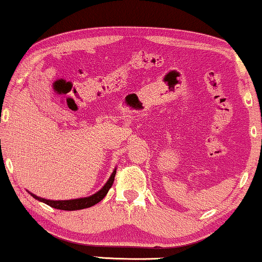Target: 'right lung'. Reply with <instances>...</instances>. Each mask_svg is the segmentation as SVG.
<instances>
[{
    "instance_id": "obj_1",
    "label": "right lung",
    "mask_w": 262,
    "mask_h": 262,
    "mask_svg": "<svg viewBox=\"0 0 262 262\" xmlns=\"http://www.w3.org/2000/svg\"><path fill=\"white\" fill-rule=\"evenodd\" d=\"M115 176H116V169L115 171L112 172L111 177L108 178V181L106 182V184L103 188L100 189L97 194H94L90 197H84V199H77V200H68V201H51V200H46V199H41L39 196L33 195L34 199L41 201V202L48 204L52 208H55V209H60V210H79V209H85V208L92 207L94 204H97L98 202H100L101 200L104 199L107 194L108 189L112 187L113 181H115Z\"/></svg>"
}]
</instances>
